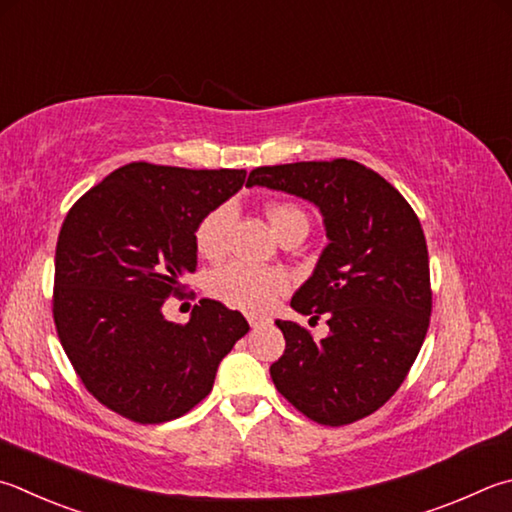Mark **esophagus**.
Here are the masks:
<instances>
[{
    "instance_id": "34e87169",
    "label": "esophagus",
    "mask_w": 512,
    "mask_h": 512,
    "mask_svg": "<svg viewBox=\"0 0 512 512\" xmlns=\"http://www.w3.org/2000/svg\"><path fill=\"white\" fill-rule=\"evenodd\" d=\"M248 322H250V327L257 329V327H264V324L271 322V318H266V315H257V313H248Z\"/></svg>"
}]
</instances>
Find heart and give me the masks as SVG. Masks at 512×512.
Here are the masks:
<instances>
[{
	"label": "heart",
	"mask_w": 512,
	"mask_h": 512,
	"mask_svg": "<svg viewBox=\"0 0 512 512\" xmlns=\"http://www.w3.org/2000/svg\"><path fill=\"white\" fill-rule=\"evenodd\" d=\"M266 217L271 221L277 237H282L288 228L306 226V215L293 203H271L266 208ZM232 219L230 206H219L201 219L197 228V250L203 257H219L226 246V232ZM288 286L286 275L275 268H257L241 262L221 266L210 275V293L230 306H239L246 311H264L275 302V297L284 293Z\"/></svg>",
	"instance_id": "1"
}]
</instances>
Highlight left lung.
<instances>
[{"label":"left lung","instance_id":"left-lung-1","mask_svg":"<svg viewBox=\"0 0 512 512\" xmlns=\"http://www.w3.org/2000/svg\"><path fill=\"white\" fill-rule=\"evenodd\" d=\"M313 203L329 244L291 306L327 313L315 340L275 320L286 349L271 378L288 403L322 425H347L385 405L407 376L430 324V259L421 221L401 192L356 161L257 167L248 183Z\"/></svg>","mask_w":512,"mask_h":512}]
</instances>
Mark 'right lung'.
<instances>
[{"label": "right lung", "mask_w": 512, "mask_h": 512, "mask_svg": "<svg viewBox=\"0 0 512 512\" xmlns=\"http://www.w3.org/2000/svg\"><path fill=\"white\" fill-rule=\"evenodd\" d=\"M246 170L129 163L64 219L55 248L53 318L64 351L98 401L136 423L190 412L248 322L215 300L188 324L163 304L197 271L201 219L241 190Z\"/></svg>", "instance_id": "add662e5"}]
</instances>
